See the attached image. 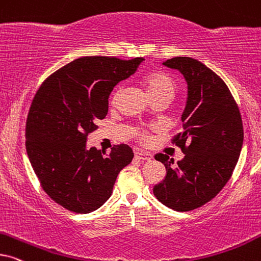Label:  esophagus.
Segmentation results:
<instances>
[{"label": "esophagus", "mask_w": 261, "mask_h": 261, "mask_svg": "<svg viewBox=\"0 0 261 261\" xmlns=\"http://www.w3.org/2000/svg\"><path fill=\"white\" fill-rule=\"evenodd\" d=\"M135 158H138V160H140V161H151L152 154L148 153V152L138 150V151H135Z\"/></svg>", "instance_id": "obj_1"}]
</instances>
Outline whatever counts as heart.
<instances>
[{
	"mask_svg": "<svg viewBox=\"0 0 261 261\" xmlns=\"http://www.w3.org/2000/svg\"><path fill=\"white\" fill-rule=\"evenodd\" d=\"M145 85H146L147 92L150 94L151 98L154 97H161V96H170L174 97L175 91H176V85L174 80L168 75H165L163 73H151L148 74L145 79ZM118 97V91L115 93L114 96V101H116ZM137 135L140 139H145L146 135H145L144 132L137 130L135 132Z\"/></svg>",
	"mask_w": 261,
	"mask_h": 261,
	"instance_id": "b5f03b06",
	"label": "heart"
}]
</instances>
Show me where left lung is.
<instances>
[{"label": "left lung", "mask_w": 261, "mask_h": 261, "mask_svg": "<svg viewBox=\"0 0 261 261\" xmlns=\"http://www.w3.org/2000/svg\"><path fill=\"white\" fill-rule=\"evenodd\" d=\"M162 64L187 83L184 132L172 139L185 157L172 165L167 154L154 155L167 175L153 194L175 211H191L212 200L231 177L243 144L242 118L224 81L200 61L172 57Z\"/></svg>", "instance_id": "8db88e82"}]
</instances>
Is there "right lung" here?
<instances>
[{
	"label": "right lung",
	"instance_id": "right-lung-1",
	"mask_svg": "<svg viewBox=\"0 0 261 261\" xmlns=\"http://www.w3.org/2000/svg\"><path fill=\"white\" fill-rule=\"evenodd\" d=\"M143 61L87 56L51 74L37 91L26 121V151L46 194L76 213L96 211L110 198L133 150L87 148V134L108 114L109 96Z\"/></svg>",
	"mask_w": 261,
	"mask_h": 261
}]
</instances>
